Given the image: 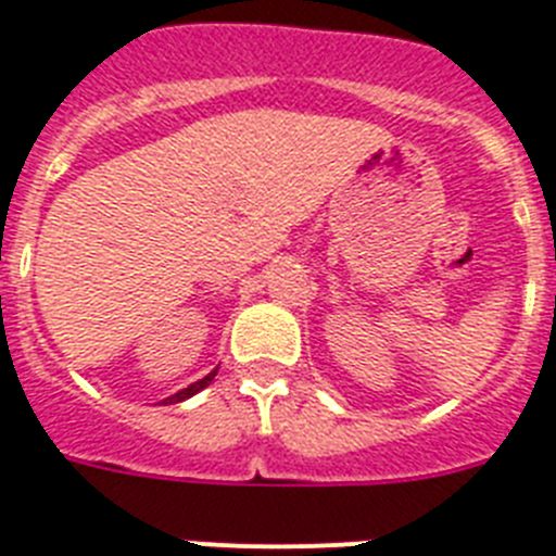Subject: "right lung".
<instances>
[{
  "instance_id": "add662e5",
  "label": "right lung",
  "mask_w": 556,
  "mask_h": 556,
  "mask_svg": "<svg viewBox=\"0 0 556 556\" xmlns=\"http://www.w3.org/2000/svg\"><path fill=\"white\" fill-rule=\"evenodd\" d=\"M215 375H218V369H213V371H210V375H204V378H201V380H195V383H190V387H187V389H181V392L169 394L167 401H164V406H167V403H181V401H187V397H192V394H199L201 389H206V387H210V383H213Z\"/></svg>"
}]
</instances>
